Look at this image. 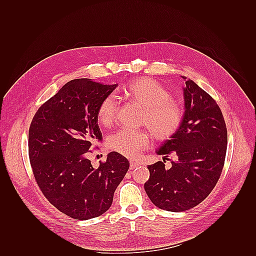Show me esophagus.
I'll use <instances>...</instances> for the list:
<instances>
[{
  "instance_id": "esophagus-1",
  "label": "esophagus",
  "mask_w": 256,
  "mask_h": 256,
  "mask_svg": "<svg viewBox=\"0 0 256 256\" xmlns=\"http://www.w3.org/2000/svg\"><path fill=\"white\" fill-rule=\"evenodd\" d=\"M138 166H140V162H130V168H131V170H135V168H138Z\"/></svg>"
}]
</instances>
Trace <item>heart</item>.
I'll return each instance as SVG.
<instances>
[{"label": "heart", "instance_id": "heart-1", "mask_svg": "<svg viewBox=\"0 0 256 256\" xmlns=\"http://www.w3.org/2000/svg\"><path fill=\"white\" fill-rule=\"evenodd\" d=\"M123 94L126 99L142 108L140 124L146 125L158 140H167L180 128L184 121V108L170 92L150 78L133 79L124 86ZM118 101L113 94L101 100L96 116L103 125H110L116 118ZM152 143V135L148 130L121 128L106 138L108 150L123 156H138Z\"/></svg>", "mask_w": 256, "mask_h": 256}]
</instances>
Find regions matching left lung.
Segmentation results:
<instances>
[{
    "mask_svg": "<svg viewBox=\"0 0 256 256\" xmlns=\"http://www.w3.org/2000/svg\"><path fill=\"white\" fill-rule=\"evenodd\" d=\"M184 96L182 126L157 150L175 160L170 170L165 160L150 165L144 184L152 202L172 212L192 209L208 197L224 170L228 144L224 118L214 98L192 80L186 81Z\"/></svg>",
    "mask_w": 256,
    "mask_h": 256,
    "instance_id": "left-lung-1",
    "label": "left lung"
}]
</instances>
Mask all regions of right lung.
Wrapping results in <instances>:
<instances>
[{
  "mask_svg": "<svg viewBox=\"0 0 256 256\" xmlns=\"http://www.w3.org/2000/svg\"><path fill=\"white\" fill-rule=\"evenodd\" d=\"M116 86L74 79L42 103L32 120L28 157L35 180L55 208L76 220L104 214L128 170V160L116 152L98 168L88 160L92 143L102 138L98 106Z\"/></svg>",
  "mask_w": 256,
  "mask_h": 256,
  "instance_id": "obj_1",
  "label": "right lung"
}]
</instances>
